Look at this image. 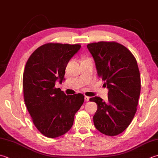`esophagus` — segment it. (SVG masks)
Returning <instances> with one entry per match:
<instances>
[{
    "instance_id": "1",
    "label": "esophagus",
    "mask_w": 158,
    "mask_h": 158,
    "mask_svg": "<svg viewBox=\"0 0 158 158\" xmlns=\"http://www.w3.org/2000/svg\"><path fill=\"white\" fill-rule=\"evenodd\" d=\"M84 99H85V102H88V101H89V97H85V98H84Z\"/></svg>"
}]
</instances>
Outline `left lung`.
Masks as SVG:
<instances>
[{
  "label": "left lung",
  "instance_id": "8db88e82",
  "mask_svg": "<svg viewBox=\"0 0 158 158\" xmlns=\"http://www.w3.org/2000/svg\"><path fill=\"white\" fill-rule=\"evenodd\" d=\"M97 74L108 89V101L94 97L95 127L107 135L120 134L130 125L137 110L141 83L136 60L125 46L114 42L88 44Z\"/></svg>",
  "mask_w": 158,
  "mask_h": 158
}]
</instances>
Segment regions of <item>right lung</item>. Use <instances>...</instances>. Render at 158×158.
I'll return each instance as SVG.
<instances>
[{"mask_svg": "<svg viewBox=\"0 0 158 158\" xmlns=\"http://www.w3.org/2000/svg\"><path fill=\"white\" fill-rule=\"evenodd\" d=\"M80 44L48 43L40 46L27 61L23 74L24 103L36 128L45 136H61L72 127L74 118L84 101L82 94L66 96L55 87L65 79L70 60Z\"/></svg>", "mask_w": 158, "mask_h": 158, "instance_id": "obj_1", "label": "right lung"}]
</instances>
